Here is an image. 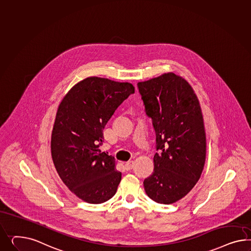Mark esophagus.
I'll return each mask as SVG.
<instances>
[{
	"label": "esophagus",
	"instance_id": "esophagus-1",
	"mask_svg": "<svg viewBox=\"0 0 251 251\" xmlns=\"http://www.w3.org/2000/svg\"><path fill=\"white\" fill-rule=\"evenodd\" d=\"M134 166V162L133 161H129L127 163H125V168L126 170H131Z\"/></svg>",
	"mask_w": 251,
	"mask_h": 251
}]
</instances>
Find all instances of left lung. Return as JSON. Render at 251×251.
Instances as JSON below:
<instances>
[{"instance_id": "1", "label": "left lung", "mask_w": 251, "mask_h": 251, "mask_svg": "<svg viewBox=\"0 0 251 251\" xmlns=\"http://www.w3.org/2000/svg\"><path fill=\"white\" fill-rule=\"evenodd\" d=\"M138 88L159 151L144 189L153 201L170 204L185 197L203 172L206 138L202 110L189 83L174 73L139 82Z\"/></svg>"}]
</instances>
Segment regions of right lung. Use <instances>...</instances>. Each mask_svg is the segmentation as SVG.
Here are the masks:
<instances>
[{
	"instance_id": "1",
	"label": "right lung",
	"mask_w": 251,
	"mask_h": 251,
	"mask_svg": "<svg viewBox=\"0 0 251 251\" xmlns=\"http://www.w3.org/2000/svg\"><path fill=\"white\" fill-rule=\"evenodd\" d=\"M134 91L128 82L90 76L59 104L51 137L54 167L68 189L87 203H104L117 192L122 173L114 157L99 147L108 120Z\"/></svg>"
}]
</instances>
